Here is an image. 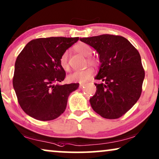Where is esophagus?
I'll return each mask as SVG.
<instances>
[{"label":"esophagus","instance_id":"1","mask_svg":"<svg viewBox=\"0 0 159 159\" xmlns=\"http://www.w3.org/2000/svg\"><path fill=\"white\" fill-rule=\"evenodd\" d=\"M85 86V84H80L79 85V88H83Z\"/></svg>","mask_w":159,"mask_h":159}]
</instances>
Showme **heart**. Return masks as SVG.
<instances>
[{
	"instance_id": "b5f03b06",
	"label": "heart",
	"mask_w": 159,
	"mask_h": 159,
	"mask_svg": "<svg viewBox=\"0 0 159 159\" xmlns=\"http://www.w3.org/2000/svg\"><path fill=\"white\" fill-rule=\"evenodd\" d=\"M73 50L79 54L84 55L85 57L90 56L92 53V49L91 46L88 44L80 42V43L75 44L73 47ZM87 61L89 64L92 65L93 66H97L99 64V61L97 59L93 57H89L87 58ZM60 66L64 70H69V63H68V54L66 52L61 55L60 57ZM93 71L91 68H87L81 70H76L68 75V80L70 82H79L85 83L89 80L92 76Z\"/></svg>"
}]
</instances>
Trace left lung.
I'll list each match as a JSON object with an SVG mask.
<instances>
[{
    "mask_svg": "<svg viewBox=\"0 0 159 159\" xmlns=\"http://www.w3.org/2000/svg\"><path fill=\"white\" fill-rule=\"evenodd\" d=\"M97 50L101 66L95 79L97 91L89 102L97 114L117 119L129 110L140 97L145 78L138 51L126 38L102 34L80 38Z\"/></svg>",
    "mask_w": 159,
    "mask_h": 159,
    "instance_id": "obj_1",
    "label": "left lung"
}]
</instances>
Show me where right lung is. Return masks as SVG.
Instances as JSON below:
<instances>
[{
    "label": "right lung",
    "instance_id": "add662e5",
    "mask_svg": "<svg viewBox=\"0 0 159 159\" xmlns=\"http://www.w3.org/2000/svg\"><path fill=\"white\" fill-rule=\"evenodd\" d=\"M79 39L58 37L33 39L18 55L13 86L19 105L29 116L48 121L64 112L68 96L79 84H57L66 77L59 60Z\"/></svg>",
    "mask_w": 159,
    "mask_h": 159
}]
</instances>
